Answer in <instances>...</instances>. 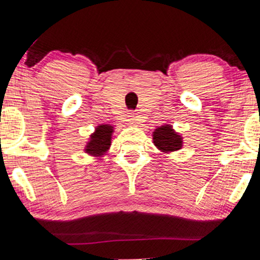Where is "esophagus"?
Instances as JSON below:
<instances>
[{
  "label": "esophagus",
  "mask_w": 260,
  "mask_h": 260,
  "mask_svg": "<svg viewBox=\"0 0 260 260\" xmlns=\"http://www.w3.org/2000/svg\"><path fill=\"white\" fill-rule=\"evenodd\" d=\"M138 121V117L136 115H133V114H131V115H128V122H129L131 124H134L137 123Z\"/></svg>",
  "instance_id": "obj_1"
}]
</instances>
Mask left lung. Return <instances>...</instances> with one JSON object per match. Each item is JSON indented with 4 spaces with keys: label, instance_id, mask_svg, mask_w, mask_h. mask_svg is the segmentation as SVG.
Wrapping results in <instances>:
<instances>
[{
    "label": "left lung",
    "instance_id": "8db88e82",
    "mask_svg": "<svg viewBox=\"0 0 260 260\" xmlns=\"http://www.w3.org/2000/svg\"><path fill=\"white\" fill-rule=\"evenodd\" d=\"M154 145L161 151H177L182 147V138L170 126H161L153 133Z\"/></svg>",
    "mask_w": 260,
    "mask_h": 260
}]
</instances>
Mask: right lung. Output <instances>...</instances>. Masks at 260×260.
<instances>
[{
  "label": "right lung",
  "instance_id": "1",
  "mask_svg": "<svg viewBox=\"0 0 260 260\" xmlns=\"http://www.w3.org/2000/svg\"><path fill=\"white\" fill-rule=\"evenodd\" d=\"M113 128L108 124H101L96 128V132L91 136L89 144L86 145V152L90 154H101L110 146V137Z\"/></svg>",
  "mask_w": 260,
  "mask_h": 260
}]
</instances>
